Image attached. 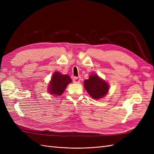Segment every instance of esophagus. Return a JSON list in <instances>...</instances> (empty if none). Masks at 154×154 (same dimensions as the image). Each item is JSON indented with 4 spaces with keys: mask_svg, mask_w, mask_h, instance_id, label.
I'll list each match as a JSON object with an SVG mask.
<instances>
[{
    "mask_svg": "<svg viewBox=\"0 0 154 154\" xmlns=\"http://www.w3.org/2000/svg\"><path fill=\"white\" fill-rule=\"evenodd\" d=\"M81 82V78L80 77H74L73 78V82L74 83H80Z\"/></svg>",
    "mask_w": 154,
    "mask_h": 154,
    "instance_id": "34e87169",
    "label": "esophagus"
}]
</instances>
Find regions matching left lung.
I'll return each instance as SVG.
<instances>
[{"label": "left lung", "instance_id": "8db88e82", "mask_svg": "<svg viewBox=\"0 0 154 154\" xmlns=\"http://www.w3.org/2000/svg\"><path fill=\"white\" fill-rule=\"evenodd\" d=\"M84 87L93 99L99 100L105 97L109 91V85L96 74H92L84 81Z\"/></svg>", "mask_w": 154, "mask_h": 154}]
</instances>
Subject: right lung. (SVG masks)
I'll return each instance as SVG.
<instances>
[{
  "label": "right lung",
  "instance_id": "add662e5",
  "mask_svg": "<svg viewBox=\"0 0 154 154\" xmlns=\"http://www.w3.org/2000/svg\"><path fill=\"white\" fill-rule=\"evenodd\" d=\"M71 82V78L67 74L54 72L48 86V93L54 96H61L68 84Z\"/></svg>",
  "mask_w": 154,
  "mask_h": 154
}]
</instances>
